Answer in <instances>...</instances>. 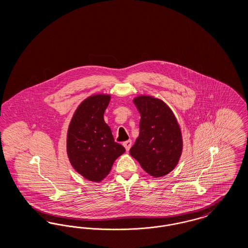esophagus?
I'll return each instance as SVG.
<instances>
[{
    "instance_id": "1",
    "label": "esophagus",
    "mask_w": 248,
    "mask_h": 248,
    "mask_svg": "<svg viewBox=\"0 0 248 248\" xmlns=\"http://www.w3.org/2000/svg\"><path fill=\"white\" fill-rule=\"evenodd\" d=\"M123 145H124V147L125 148L126 152H128L130 150V148H131V146H132V140H128L124 142V143H123Z\"/></svg>"
}]
</instances>
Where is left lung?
I'll return each instance as SVG.
<instances>
[{
  "instance_id": "obj_1",
  "label": "left lung",
  "mask_w": 248,
  "mask_h": 248,
  "mask_svg": "<svg viewBox=\"0 0 248 248\" xmlns=\"http://www.w3.org/2000/svg\"><path fill=\"white\" fill-rule=\"evenodd\" d=\"M140 113V135L129 154L152 177L166 176L177 166L182 133L173 110L162 99L140 94L133 99Z\"/></svg>"
}]
</instances>
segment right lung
I'll use <instances>...</instances> for the list:
<instances>
[{"label":"right lung","instance_id":"1","mask_svg":"<svg viewBox=\"0 0 248 248\" xmlns=\"http://www.w3.org/2000/svg\"><path fill=\"white\" fill-rule=\"evenodd\" d=\"M110 94H92L77 107L67 133V154L74 170L87 180L101 182L125 149L114 141L104 121Z\"/></svg>","mask_w":248,"mask_h":248}]
</instances>
